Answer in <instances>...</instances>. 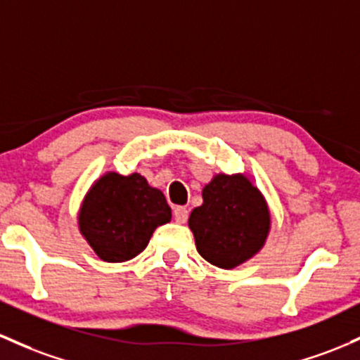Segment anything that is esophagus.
<instances>
[{
    "label": "esophagus",
    "mask_w": 360,
    "mask_h": 360,
    "mask_svg": "<svg viewBox=\"0 0 360 360\" xmlns=\"http://www.w3.org/2000/svg\"><path fill=\"white\" fill-rule=\"evenodd\" d=\"M188 208L186 207H176L174 208V219H176V222L179 224H184L188 220Z\"/></svg>",
    "instance_id": "34e87169"
}]
</instances>
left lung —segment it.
<instances>
[{"label": "left lung", "mask_w": 360, "mask_h": 360, "mask_svg": "<svg viewBox=\"0 0 360 360\" xmlns=\"http://www.w3.org/2000/svg\"><path fill=\"white\" fill-rule=\"evenodd\" d=\"M201 195L203 205L188 220L201 258L231 270L262 250L270 232V210L244 174H217Z\"/></svg>", "instance_id": "8db88e82"}]
</instances>
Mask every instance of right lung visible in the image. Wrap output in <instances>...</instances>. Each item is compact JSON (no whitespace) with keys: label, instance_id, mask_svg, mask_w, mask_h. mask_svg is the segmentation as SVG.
<instances>
[{"label":"right lung","instance_id":"obj_1","mask_svg":"<svg viewBox=\"0 0 360 360\" xmlns=\"http://www.w3.org/2000/svg\"><path fill=\"white\" fill-rule=\"evenodd\" d=\"M171 217L164 193L143 176L108 172L85 195L78 227L102 262L121 263L140 255Z\"/></svg>","mask_w":360,"mask_h":360}]
</instances>
